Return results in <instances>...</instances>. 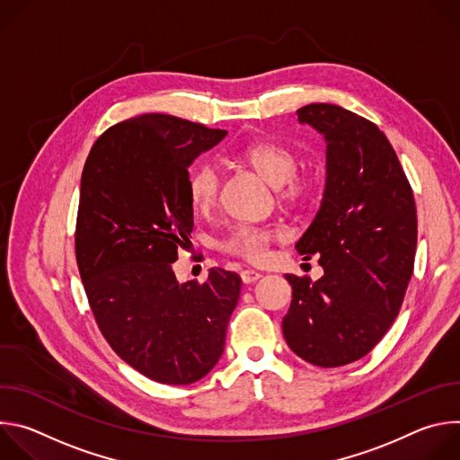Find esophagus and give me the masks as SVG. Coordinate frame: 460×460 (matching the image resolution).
<instances>
[{"label": "esophagus", "mask_w": 460, "mask_h": 460, "mask_svg": "<svg viewBox=\"0 0 460 460\" xmlns=\"http://www.w3.org/2000/svg\"><path fill=\"white\" fill-rule=\"evenodd\" d=\"M240 277H242V282H243V284H252V282H256L261 275H260L258 271H254V270H243V271L240 273Z\"/></svg>", "instance_id": "1"}]
</instances>
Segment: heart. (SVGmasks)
I'll list each match as a JSON object with an SVG mask.
<instances>
[{"instance_id": "1", "label": "heart", "mask_w": 460, "mask_h": 460, "mask_svg": "<svg viewBox=\"0 0 460 460\" xmlns=\"http://www.w3.org/2000/svg\"><path fill=\"white\" fill-rule=\"evenodd\" d=\"M240 158L247 162L260 176L277 185L279 199L288 206L304 204L314 190L313 174L298 171V155L284 144L256 142L242 149ZM220 183V171L215 164H196L187 178L190 208L200 215L209 213L218 200ZM280 236L282 233L275 227L242 224L227 234L222 247L227 252L249 261H260L266 258L270 243Z\"/></svg>"}]
</instances>
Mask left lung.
<instances>
[{"mask_svg": "<svg viewBox=\"0 0 460 460\" xmlns=\"http://www.w3.org/2000/svg\"><path fill=\"white\" fill-rule=\"evenodd\" d=\"M323 135L325 189L296 242L318 254L323 277L286 275L293 300L282 320L288 346L305 362L339 367L366 357L395 322L417 249V208L395 149L369 119L333 103L296 111Z\"/></svg>", "mask_w": 460, "mask_h": 460, "instance_id": "obj_1", "label": "left lung"}]
</instances>
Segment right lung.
Returning <instances> with one entry per match:
<instances>
[{
  "label": "right lung",
  "instance_id": "add662e5",
  "mask_svg": "<svg viewBox=\"0 0 460 460\" xmlns=\"http://www.w3.org/2000/svg\"><path fill=\"white\" fill-rule=\"evenodd\" d=\"M227 130L171 114H142L94 142L80 189L76 261L102 335L151 380L192 384L220 360L242 279L222 268L178 284L189 243V165Z\"/></svg>",
  "mask_w": 460,
  "mask_h": 460
}]
</instances>
